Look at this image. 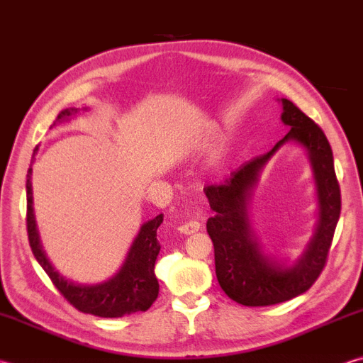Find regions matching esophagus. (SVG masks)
Listing matches in <instances>:
<instances>
[{"mask_svg":"<svg viewBox=\"0 0 363 363\" xmlns=\"http://www.w3.org/2000/svg\"><path fill=\"white\" fill-rule=\"evenodd\" d=\"M200 228H201V223L198 222V220H190V222H186L181 226H177V231L181 234H194L196 231H200Z\"/></svg>","mask_w":363,"mask_h":363,"instance_id":"obj_1","label":"esophagus"}]
</instances>
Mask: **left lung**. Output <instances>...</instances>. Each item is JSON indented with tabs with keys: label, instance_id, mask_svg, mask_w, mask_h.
<instances>
[{
	"label": "left lung",
	"instance_id": "8db88e82",
	"mask_svg": "<svg viewBox=\"0 0 363 363\" xmlns=\"http://www.w3.org/2000/svg\"><path fill=\"white\" fill-rule=\"evenodd\" d=\"M281 121L291 129L285 137L269 152L240 165L223 182L204 187L211 209L216 212L208 218L206 228L214 244L217 280L230 299L247 307L286 302L310 289L328 261L342 211L332 147L324 132L288 99H281ZM291 140L306 147L314 167L320 220L303 257L293 267H285L262 253L247 220L246 206L260 169Z\"/></svg>",
	"mask_w": 363,
	"mask_h": 363
}]
</instances>
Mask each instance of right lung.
<instances>
[{"label": "right lung", "mask_w": 363, "mask_h": 363, "mask_svg": "<svg viewBox=\"0 0 363 363\" xmlns=\"http://www.w3.org/2000/svg\"><path fill=\"white\" fill-rule=\"evenodd\" d=\"M78 111H80L78 108L62 110L56 118V123H61V121L70 118ZM31 172L33 168L28 169L26 174L28 239H30V247L34 258L38 259L42 269L47 272L56 289L64 296V299H67V302L78 311L101 318H121L124 315L135 313V311H146L159 296V281L155 279L154 264L160 252L157 228L163 222V214L143 223L129 253H127L125 262L115 277H111L110 280L104 283H99V285H80V283L66 280L62 275L56 272L40 245L33 212Z\"/></svg>", "instance_id": "obj_1"}]
</instances>
